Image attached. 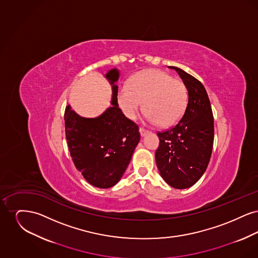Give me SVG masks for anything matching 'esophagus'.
<instances>
[{
    "instance_id": "34e87169",
    "label": "esophagus",
    "mask_w": 258,
    "mask_h": 258,
    "mask_svg": "<svg viewBox=\"0 0 258 258\" xmlns=\"http://www.w3.org/2000/svg\"><path fill=\"white\" fill-rule=\"evenodd\" d=\"M139 133H140L141 136H145L147 134H149V132H148V131L144 130V128H142V127H140V128H139Z\"/></svg>"
}]
</instances>
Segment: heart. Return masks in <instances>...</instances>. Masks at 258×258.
I'll return each mask as SVG.
<instances>
[{"label":"heart","mask_w":258,"mask_h":258,"mask_svg":"<svg viewBox=\"0 0 258 258\" xmlns=\"http://www.w3.org/2000/svg\"><path fill=\"white\" fill-rule=\"evenodd\" d=\"M117 99L128 119L135 120L144 101L148 123L170 126L184 113L187 91L181 80L172 78L171 75L159 70H147L135 74L127 86L120 87Z\"/></svg>","instance_id":"obj_1"}]
</instances>
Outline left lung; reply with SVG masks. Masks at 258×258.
<instances>
[{
  "mask_svg": "<svg viewBox=\"0 0 258 258\" xmlns=\"http://www.w3.org/2000/svg\"><path fill=\"white\" fill-rule=\"evenodd\" d=\"M175 70L187 90V104L181 120L158 133L160 146L156 162L162 179L183 189L197 183L208 166L214 143V117L208 94L197 78L177 67Z\"/></svg>",
  "mask_w": 258,
  "mask_h": 258,
  "instance_id": "8db88e82",
  "label": "left lung"
}]
</instances>
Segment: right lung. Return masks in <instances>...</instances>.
I'll return each instance as SVG.
<instances>
[{"instance_id":"add662e5","label":"right lung","mask_w":258,"mask_h":258,"mask_svg":"<svg viewBox=\"0 0 258 258\" xmlns=\"http://www.w3.org/2000/svg\"><path fill=\"white\" fill-rule=\"evenodd\" d=\"M112 86V106L96 118H84L68 105L64 128L68 146L78 171L89 184L108 188L117 184L125 171L139 140L136 123L119 108L117 69L104 75Z\"/></svg>"}]
</instances>
